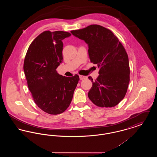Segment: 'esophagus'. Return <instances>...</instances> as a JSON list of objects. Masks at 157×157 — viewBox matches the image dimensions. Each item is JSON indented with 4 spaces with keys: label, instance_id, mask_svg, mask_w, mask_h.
Listing matches in <instances>:
<instances>
[{
    "label": "esophagus",
    "instance_id": "esophagus-1",
    "mask_svg": "<svg viewBox=\"0 0 157 157\" xmlns=\"http://www.w3.org/2000/svg\"><path fill=\"white\" fill-rule=\"evenodd\" d=\"M88 77L86 76H83V75H79V79L81 80H83V79H87Z\"/></svg>",
    "mask_w": 157,
    "mask_h": 157
}]
</instances>
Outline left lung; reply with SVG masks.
I'll use <instances>...</instances> for the list:
<instances>
[{
  "label": "left lung",
  "instance_id": "8db88e82",
  "mask_svg": "<svg viewBox=\"0 0 157 157\" xmlns=\"http://www.w3.org/2000/svg\"><path fill=\"white\" fill-rule=\"evenodd\" d=\"M71 32L85 42L90 62L100 69L96 81L88 77L92 82L88 92L90 100L99 107L118 104L125 97L129 82V60L125 48L111 30L100 25H91Z\"/></svg>",
  "mask_w": 157,
  "mask_h": 157
}]
</instances>
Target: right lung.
Here are the masks:
<instances>
[{"label":"right lung","mask_w":157,"mask_h":157,"mask_svg":"<svg viewBox=\"0 0 157 157\" xmlns=\"http://www.w3.org/2000/svg\"><path fill=\"white\" fill-rule=\"evenodd\" d=\"M71 34L45 31L36 37L26 53L23 70L28 86L37 106L49 114L64 112L71 104L79 76H63L56 68L63 59L62 40Z\"/></svg>","instance_id":"1"}]
</instances>
